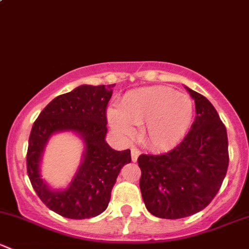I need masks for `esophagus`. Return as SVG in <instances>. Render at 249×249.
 Here are the masks:
<instances>
[{"mask_svg": "<svg viewBox=\"0 0 249 249\" xmlns=\"http://www.w3.org/2000/svg\"><path fill=\"white\" fill-rule=\"evenodd\" d=\"M141 154V150L137 149V148H132L131 149V159L132 161H137V159H139Z\"/></svg>", "mask_w": 249, "mask_h": 249, "instance_id": "34e87169", "label": "esophagus"}]
</instances>
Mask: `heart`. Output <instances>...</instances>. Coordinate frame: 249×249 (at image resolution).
Segmentation results:
<instances>
[{
	"instance_id": "b5f03b06",
	"label": "heart",
	"mask_w": 249,
	"mask_h": 249,
	"mask_svg": "<svg viewBox=\"0 0 249 249\" xmlns=\"http://www.w3.org/2000/svg\"><path fill=\"white\" fill-rule=\"evenodd\" d=\"M195 114L194 101L166 87L127 91L118 108L108 110V123L122 140L135 136V125H142V140L155 149L175 147L185 137Z\"/></svg>"
}]
</instances>
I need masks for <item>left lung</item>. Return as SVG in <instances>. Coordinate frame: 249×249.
Instances as JSON below:
<instances>
[{"instance_id":"left-lung-1","label":"left lung","mask_w":249,"mask_h":249,"mask_svg":"<svg viewBox=\"0 0 249 249\" xmlns=\"http://www.w3.org/2000/svg\"><path fill=\"white\" fill-rule=\"evenodd\" d=\"M196 117L184 140L162 154H142L140 188L147 210L165 219L189 217L217 195L229 165L228 135L213 105L187 88Z\"/></svg>"}]
</instances>
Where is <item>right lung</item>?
Wrapping results in <instances>:
<instances>
[{
    "mask_svg": "<svg viewBox=\"0 0 249 249\" xmlns=\"http://www.w3.org/2000/svg\"><path fill=\"white\" fill-rule=\"evenodd\" d=\"M115 84L80 85L55 97L34 123L27 148V175L42 202L62 217L87 219L108 206L110 192L130 149L114 150L106 142V109ZM73 131L85 142L82 164L66 190L52 191L40 177V160L53 133Z\"/></svg>",
    "mask_w": 249,
    "mask_h": 249,
    "instance_id": "add662e5",
    "label": "right lung"
}]
</instances>
